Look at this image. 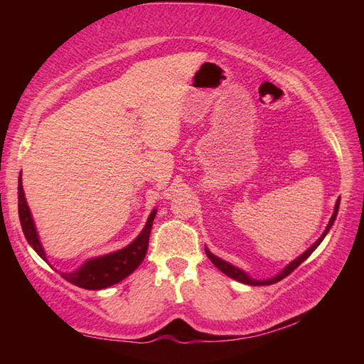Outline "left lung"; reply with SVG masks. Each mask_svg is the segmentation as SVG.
Segmentation results:
<instances>
[{
	"label": "left lung",
	"mask_w": 364,
	"mask_h": 364,
	"mask_svg": "<svg viewBox=\"0 0 364 364\" xmlns=\"http://www.w3.org/2000/svg\"><path fill=\"white\" fill-rule=\"evenodd\" d=\"M338 210H339V200H336V205H335V211H333V215H331V219H330V222H328V225H327V228H326V231H323L322 233V236L318 239V241H316L310 249L308 250H305L304 253L300 255L299 258H296L294 261H291L288 266H286L280 274H277L275 277H272V278H267V280H255V278H252L250 275H247L244 270H241L239 267H235L233 264H230V262H227V261H223V259H220V258H218L215 257V255H213L210 250L208 249H205V252H206V255H208V258L211 259V262L213 264L218 267L219 270H222L223 274L225 275H228L230 278H235V280H237V282H241V283H245V284H250V286H267V284H274V283H277V282H280V280H283L284 277H288L294 269H297L301 262H304L308 257H310V255L318 249V245L323 241V237H326V235L328 233V230L331 228V225H333V222H335V219H336V214H338Z\"/></svg>",
	"instance_id": "1"
}]
</instances>
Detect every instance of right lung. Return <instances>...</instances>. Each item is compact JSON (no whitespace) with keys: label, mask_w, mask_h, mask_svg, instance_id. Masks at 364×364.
<instances>
[{"label":"right lung","mask_w":364,"mask_h":364,"mask_svg":"<svg viewBox=\"0 0 364 364\" xmlns=\"http://www.w3.org/2000/svg\"><path fill=\"white\" fill-rule=\"evenodd\" d=\"M154 215H156V210H153L150 213L149 220H146L141 235H139L129 245H127L125 249L117 250L109 255H103V257L87 259L80 269L73 270V272H59V274L63 275V278H65L67 282H70L72 284L80 286V288H84V289H95V291L105 289V288H109V286L115 283L122 282L123 278H127L129 274H133L145 258L146 249H149V239H150V231L153 227ZM18 218H20L21 230H23V235L26 237V241L36 250L38 257L48 262L43 247L41 244V239H38L33 215H31L29 206L26 203L25 192H23L21 175L18 176Z\"/></svg>","instance_id":"add662e5"}]
</instances>
